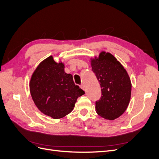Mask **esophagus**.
Here are the masks:
<instances>
[{"mask_svg": "<svg viewBox=\"0 0 159 159\" xmlns=\"http://www.w3.org/2000/svg\"><path fill=\"white\" fill-rule=\"evenodd\" d=\"M80 89H82L83 90H85V86L84 84H80Z\"/></svg>", "mask_w": 159, "mask_h": 159, "instance_id": "1", "label": "esophagus"}]
</instances>
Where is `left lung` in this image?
<instances>
[{
	"label": "left lung",
	"instance_id": "8db88e82",
	"mask_svg": "<svg viewBox=\"0 0 159 159\" xmlns=\"http://www.w3.org/2000/svg\"><path fill=\"white\" fill-rule=\"evenodd\" d=\"M93 72L102 88V97L96 102V113L113 120L125 112L131 97L132 84L121 63L109 52H102L91 58Z\"/></svg>",
	"mask_w": 159,
	"mask_h": 159
}]
</instances>
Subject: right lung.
Masks as SVG:
<instances>
[{
  "mask_svg": "<svg viewBox=\"0 0 159 159\" xmlns=\"http://www.w3.org/2000/svg\"><path fill=\"white\" fill-rule=\"evenodd\" d=\"M64 68L62 62L56 63L50 56L40 63L29 83L34 104L40 112L54 119L69 114L77 98L84 94Z\"/></svg>",
  "mask_w": 159,
  "mask_h": 159,
  "instance_id": "add662e5",
  "label": "right lung"
}]
</instances>
